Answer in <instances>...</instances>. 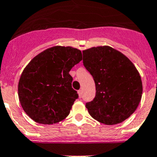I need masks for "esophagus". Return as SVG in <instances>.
Instances as JSON below:
<instances>
[{"instance_id":"1","label":"esophagus","mask_w":157,"mask_h":157,"mask_svg":"<svg viewBox=\"0 0 157 157\" xmlns=\"http://www.w3.org/2000/svg\"><path fill=\"white\" fill-rule=\"evenodd\" d=\"M78 97L81 98L82 97V90H78Z\"/></svg>"}]
</instances>
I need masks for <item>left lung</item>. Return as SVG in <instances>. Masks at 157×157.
Listing matches in <instances>:
<instances>
[{"mask_svg": "<svg viewBox=\"0 0 157 157\" xmlns=\"http://www.w3.org/2000/svg\"><path fill=\"white\" fill-rule=\"evenodd\" d=\"M83 65L95 83L96 94L85 107L90 115L107 125L121 123L141 100L140 75L126 56L108 46L82 51Z\"/></svg>", "mask_w": 157, "mask_h": 157, "instance_id": "left-lung-1", "label": "left lung"}]
</instances>
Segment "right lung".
Returning <instances> with one entry per match:
<instances>
[{
	"label": "right lung",
	"instance_id": "1",
	"mask_svg": "<svg viewBox=\"0 0 157 157\" xmlns=\"http://www.w3.org/2000/svg\"><path fill=\"white\" fill-rule=\"evenodd\" d=\"M82 59L79 49L56 46L28 63L20 78L18 96L31 119L42 124H52L69 115L78 98L72 87L69 71Z\"/></svg>",
	"mask_w": 157,
	"mask_h": 157
}]
</instances>
